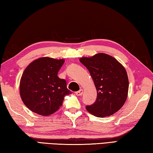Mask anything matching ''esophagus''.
Listing matches in <instances>:
<instances>
[{
	"label": "esophagus",
	"instance_id": "34e87169",
	"mask_svg": "<svg viewBox=\"0 0 153 153\" xmlns=\"http://www.w3.org/2000/svg\"><path fill=\"white\" fill-rule=\"evenodd\" d=\"M82 94H83V90H82V89L79 90V91H77V92H76V94L77 96H82Z\"/></svg>",
	"mask_w": 153,
	"mask_h": 153
}]
</instances>
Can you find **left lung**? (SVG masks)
Segmentation results:
<instances>
[{"label": "left lung", "mask_w": 153, "mask_h": 153, "mask_svg": "<svg viewBox=\"0 0 153 153\" xmlns=\"http://www.w3.org/2000/svg\"><path fill=\"white\" fill-rule=\"evenodd\" d=\"M79 61L89 71L97 91L94 104L86 110L98 117L115 113L123 107L128 97L129 81L126 69L113 56L98 53Z\"/></svg>", "instance_id": "8db88e82"}]
</instances>
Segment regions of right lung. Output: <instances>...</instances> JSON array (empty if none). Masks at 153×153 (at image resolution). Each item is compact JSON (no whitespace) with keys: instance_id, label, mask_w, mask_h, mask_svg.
I'll return each mask as SVG.
<instances>
[{"instance_id":"1","label":"right lung","mask_w":153,"mask_h":153,"mask_svg":"<svg viewBox=\"0 0 153 153\" xmlns=\"http://www.w3.org/2000/svg\"><path fill=\"white\" fill-rule=\"evenodd\" d=\"M64 62L45 56L36 59L25 69L20 79V97L33 113L50 115L61 107L64 97L71 94L65 80L58 77Z\"/></svg>"}]
</instances>
